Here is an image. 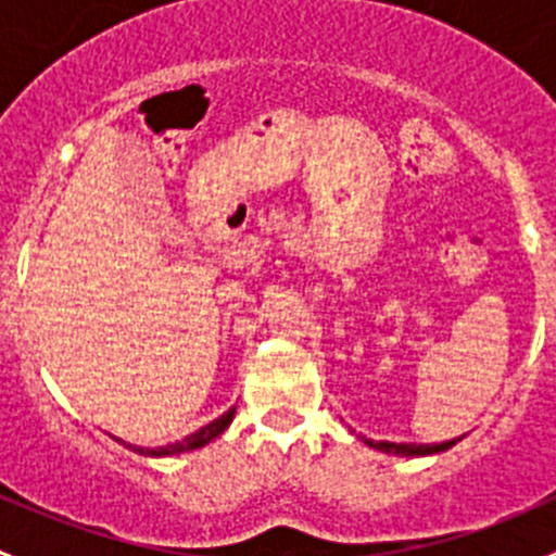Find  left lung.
Masks as SVG:
<instances>
[{
	"instance_id": "1",
	"label": "left lung",
	"mask_w": 556,
	"mask_h": 556,
	"mask_svg": "<svg viewBox=\"0 0 556 556\" xmlns=\"http://www.w3.org/2000/svg\"><path fill=\"white\" fill-rule=\"evenodd\" d=\"M459 441V439H457ZM457 441H444V444H390V441H366L374 450L387 452V454H403V457H425V454H439L446 452Z\"/></svg>"
}]
</instances>
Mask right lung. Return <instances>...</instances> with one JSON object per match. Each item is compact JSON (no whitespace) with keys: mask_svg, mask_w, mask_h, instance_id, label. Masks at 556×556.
<instances>
[{"mask_svg":"<svg viewBox=\"0 0 556 556\" xmlns=\"http://www.w3.org/2000/svg\"><path fill=\"white\" fill-rule=\"evenodd\" d=\"M233 414H237V408H228V412L223 414V417H217L215 422L204 425V428H201V430L190 433L188 439L174 441V444H166V446H159V450H144V446H131V444H128V450H134V452H139V454H150V457H172V454H179V452L199 450V446L210 444L212 439H217V435H220L223 430H226L228 425H231ZM117 441H121V439H117ZM121 444H126V441H121Z\"/></svg>","mask_w":556,"mask_h":556,"instance_id":"add662e5","label":"right lung"}]
</instances>
